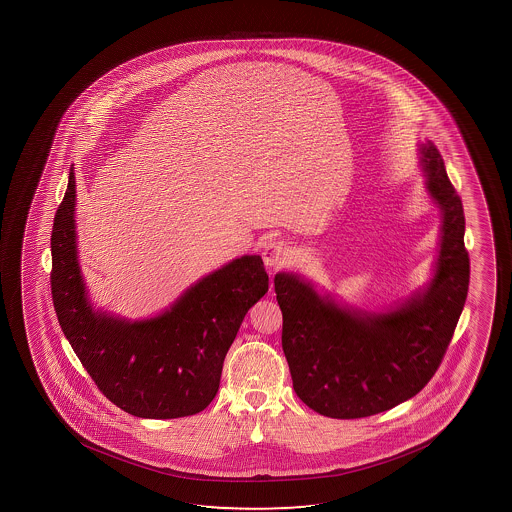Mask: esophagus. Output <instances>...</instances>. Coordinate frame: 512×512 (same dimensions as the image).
<instances>
[{
  "mask_svg": "<svg viewBox=\"0 0 512 512\" xmlns=\"http://www.w3.org/2000/svg\"><path fill=\"white\" fill-rule=\"evenodd\" d=\"M262 259H264V264L269 267L285 266L288 260H290V250H288V246L283 241L273 239V241H269L264 246Z\"/></svg>",
  "mask_w": 512,
  "mask_h": 512,
  "instance_id": "obj_1",
  "label": "esophagus"
}]
</instances>
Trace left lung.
<instances>
[{
    "label": "left lung",
    "instance_id": "left-lung-1",
    "mask_svg": "<svg viewBox=\"0 0 512 512\" xmlns=\"http://www.w3.org/2000/svg\"><path fill=\"white\" fill-rule=\"evenodd\" d=\"M427 189L442 211L430 285L388 313L341 308L297 274L274 276L281 343L297 397L316 413L355 420L399 406L439 369L469 292L462 199L434 143L421 145Z\"/></svg>",
    "mask_w": 512,
    "mask_h": 512
}]
</instances>
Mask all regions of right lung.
<instances>
[{
  "label": "right lung",
  "instance_id": "1",
  "mask_svg": "<svg viewBox=\"0 0 512 512\" xmlns=\"http://www.w3.org/2000/svg\"><path fill=\"white\" fill-rule=\"evenodd\" d=\"M75 196L70 169L50 236V290L64 336L99 392L122 411L152 420L201 413L217 395L239 325L269 288L264 262L259 255L232 260L150 320L98 313L78 266Z\"/></svg>",
  "mask_w": 512,
  "mask_h": 512
}]
</instances>
